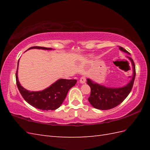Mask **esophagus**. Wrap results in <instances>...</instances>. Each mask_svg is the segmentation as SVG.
<instances>
[{"instance_id":"obj_1","label":"esophagus","mask_w":150,"mask_h":150,"mask_svg":"<svg viewBox=\"0 0 150 150\" xmlns=\"http://www.w3.org/2000/svg\"><path fill=\"white\" fill-rule=\"evenodd\" d=\"M85 82H86V77H84V76H82V77H81L80 79V83L84 84V83H85Z\"/></svg>"}]
</instances>
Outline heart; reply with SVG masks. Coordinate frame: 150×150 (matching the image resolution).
<instances>
[{
  "label": "heart",
  "mask_w": 150,
  "mask_h": 150,
  "mask_svg": "<svg viewBox=\"0 0 150 150\" xmlns=\"http://www.w3.org/2000/svg\"><path fill=\"white\" fill-rule=\"evenodd\" d=\"M91 56H92L91 55H89V57H91Z\"/></svg>",
  "instance_id": "obj_1"
}]
</instances>
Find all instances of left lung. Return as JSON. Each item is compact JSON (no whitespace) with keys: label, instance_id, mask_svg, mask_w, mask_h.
I'll return each instance as SVG.
<instances>
[{"label":"left lung","instance_id":"obj_1","mask_svg":"<svg viewBox=\"0 0 150 150\" xmlns=\"http://www.w3.org/2000/svg\"><path fill=\"white\" fill-rule=\"evenodd\" d=\"M119 47L120 51L129 55V53L123 47ZM126 58L131 62L133 73L131 80L123 86L119 88L107 87L97 83L90 79H87V84L91 88V94L88 98V100L93 108L101 110H110L117 106L128 97L132 90L135 78V67L134 62L131 57H126Z\"/></svg>","mask_w":150,"mask_h":150}]
</instances>
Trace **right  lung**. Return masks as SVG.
Here are the masks:
<instances>
[{
  "instance_id": "obj_1",
  "label": "right lung",
  "mask_w": 150,
  "mask_h": 150,
  "mask_svg": "<svg viewBox=\"0 0 150 150\" xmlns=\"http://www.w3.org/2000/svg\"><path fill=\"white\" fill-rule=\"evenodd\" d=\"M31 49H39L43 50H53L50 47L34 46L30 47ZM16 72V81L19 91L28 104L31 106L42 110H54L59 108L63 101L64 100L70 88L74 86L77 83V80H68V79H60L55 81L49 87L43 90L31 91L22 87L18 78V68Z\"/></svg>"
}]
</instances>
